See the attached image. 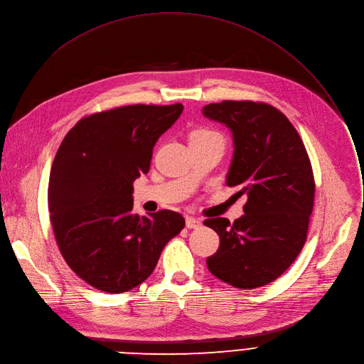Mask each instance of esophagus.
<instances>
[{
    "label": "esophagus",
    "mask_w": 364,
    "mask_h": 364,
    "mask_svg": "<svg viewBox=\"0 0 364 364\" xmlns=\"http://www.w3.org/2000/svg\"><path fill=\"white\" fill-rule=\"evenodd\" d=\"M186 226H187L188 229H196V228L202 226V220H200V219H196V218L188 216V218L186 219Z\"/></svg>",
    "instance_id": "34e87169"
}]
</instances>
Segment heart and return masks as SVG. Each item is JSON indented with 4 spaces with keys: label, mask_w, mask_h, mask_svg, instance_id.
Masks as SVG:
<instances>
[{
    "label": "heart",
    "mask_w": 364,
    "mask_h": 364,
    "mask_svg": "<svg viewBox=\"0 0 364 364\" xmlns=\"http://www.w3.org/2000/svg\"><path fill=\"white\" fill-rule=\"evenodd\" d=\"M194 134L202 135V134H210V132H208V130H197V132H194Z\"/></svg>",
    "instance_id": "1"
}]
</instances>
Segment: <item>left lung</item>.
Wrapping results in <instances>:
<instances>
[{"mask_svg": "<svg viewBox=\"0 0 364 364\" xmlns=\"http://www.w3.org/2000/svg\"><path fill=\"white\" fill-rule=\"evenodd\" d=\"M225 124L234 141L226 184L247 194L245 215L205 220L216 230L219 250L206 259L222 282L254 289L282 276L306 241L315 183L305 145L276 107L254 102H222L202 109Z\"/></svg>", "mask_w": 364, "mask_h": 364, "instance_id": "obj_1", "label": "left lung"}]
</instances>
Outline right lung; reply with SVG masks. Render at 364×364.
<instances>
[{
  "mask_svg": "<svg viewBox=\"0 0 364 364\" xmlns=\"http://www.w3.org/2000/svg\"><path fill=\"white\" fill-rule=\"evenodd\" d=\"M183 105H135L81 119L53 159L48 202L60 254L92 287L123 293L154 272L161 251L180 234L173 210L138 216L134 181L149 171L152 149Z\"/></svg>",
  "mask_w": 364,
  "mask_h": 364,
  "instance_id": "obj_1",
  "label": "right lung"
}]
</instances>
